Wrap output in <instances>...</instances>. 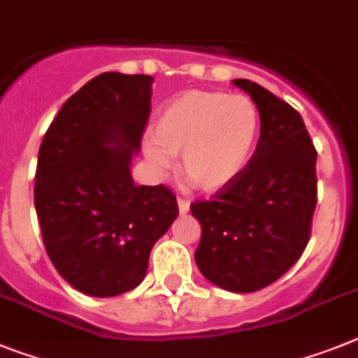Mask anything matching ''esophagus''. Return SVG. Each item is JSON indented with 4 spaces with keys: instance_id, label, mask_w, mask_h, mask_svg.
I'll use <instances>...</instances> for the list:
<instances>
[{
    "instance_id": "1",
    "label": "esophagus",
    "mask_w": 358,
    "mask_h": 358,
    "mask_svg": "<svg viewBox=\"0 0 358 358\" xmlns=\"http://www.w3.org/2000/svg\"><path fill=\"white\" fill-rule=\"evenodd\" d=\"M178 209H180V215H185L189 211V200L185 198H178Z\"/></svg>"
}]
</instances>
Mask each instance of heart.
<instances>
[{
  "instance_id": "obj_1",
  "label": "heart",
  "mask_w": 358,
  "mask_h": 358,
  "mask_svg": "<svg viewBox=\"0 0 358 358\" xmlns=\"http://www.w3.org/2000/svg\"><path fill=\"white\" fill-rule=\"evenodd\" d=\"M260 133V114L248 96L187 91L165 103L151 127L154 143L145 156L155 167L180 155V171L189 184L218 191L245 169Z\"/></svg>"
}]
</instances>
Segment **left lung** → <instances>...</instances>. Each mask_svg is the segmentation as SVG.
<instances>
[{
    "label": "left lung",
    "mask_w": 358,
    "mask_h": 358,
    "mask_svg": "<svg viewBox=\"0 0 358 358\" xmlns=\"http://www.w3.org/2000/svg\"><path fill=\"white\" fill-rule=\"evenodd\" d=\"M233 83L257 103L260 138L231 184L191 203L202 225L194 260L222 289L253 293L289 271L308 245L317 207V149L299 110L258 83Z\"/></svg>",
    "instance_id": "8db88e82"
}]
</instances>
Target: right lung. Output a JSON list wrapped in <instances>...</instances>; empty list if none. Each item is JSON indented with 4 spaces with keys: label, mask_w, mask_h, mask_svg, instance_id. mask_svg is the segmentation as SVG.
I'll return each mask as SVG.
<instances>
[{
    "label": "right lung",
    "mask_w": 358,
    "mask_h": 358,
    "mask_svg": "<svg viewBox=\"0 0 358 358\" xmlns=\"http://www.w3.org/2000/svg\"><path fill=\"white\" fill-rule=\"evenodd\" d=\"M152 82L120 72L92 78L63 103L40 145L34 206L43 245L56 271L85 295L134 289L178 216L167 185H134L129 171Z\"/></svg>",
    "instance_id": "obj_1"
}]
</instances>
